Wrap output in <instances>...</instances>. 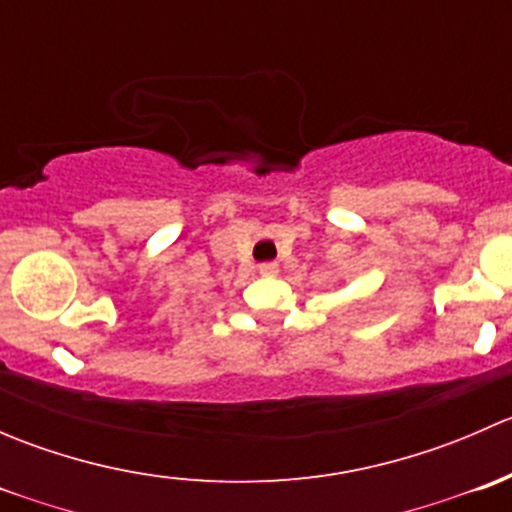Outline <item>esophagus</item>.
Segmentation results:
<instances>
[{
	"mask_svg": "<svg viewBox=\"0 0 512 512\" xmlns=\"http://www.w3.org/2000/svg\"><path fill=\"white\" fill-rule=\"evenodd\" d=\"M277 270H280V267H277V262H262L260 265V275H265V277L277 275Z\"/></svg>",
	"mask_w": 512,
	"mask_h": 512,
	"instance_id": "obj_1",
	"label": "esophagus"
}]
</instances>
